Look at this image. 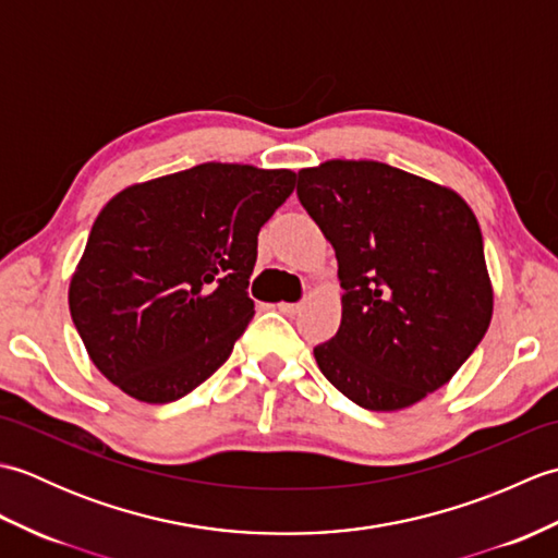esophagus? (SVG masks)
Returning <instances> with one entry per match:
<instances>
[{
  "instance_id": "esophagus-1",
  "label": "esophagus",
  "mask_w": 558,
  "mask_h": 558,
  "mask_svg": "<svg viewBox=\"0 0 558 558\" xmlns=\"http://www.w3.org/2000/svg\"><path fill=\"white\" fill-rule=\"evenodd\" d=\"M278 312L286 314V316H294L300 312V304L298 302H280L278 304Z\"/></svg>"
}]
</instances>
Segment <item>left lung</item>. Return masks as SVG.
<instances>
[{
	"label": "left lung",
	"mask_w": 558,
	"mask_h": 558,
	"mask_svg": "<svg viewBox=\"0 0 558 558\" xmlns=\"http://www.w3.org/2000/svg\"><path fill=\"white\" fill-rule=\"evenodd\" d=\"M298 177L345 290L338 333L314 348L318 369L364 410L414 405L460 369L492 322L475 213L386 162L328 160Z\"/></svg>",
	"instance_id": "8db88e82"
}]
</instances>
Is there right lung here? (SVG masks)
<instances>
[{
	"mask_svg": "<svg viewBox=\"0 0 558 558\" xmlns=\"http://www.w3.org/2000/svg\"><path fill=\"white\" fill-rule=\"evenodd\" d=\"M292 189L290 170L204 162L117 194L69 286L93 364L141 402L216 374L254 316L258 230Z\"/></svg>",
	"mask_w": 558,
	"mask_h": 558,
	"instance_id": "right-lung-1",
	"label": "right lung"
}]
</instances>
